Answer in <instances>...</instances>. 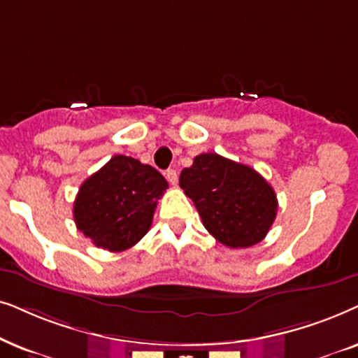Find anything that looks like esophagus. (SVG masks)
<instances>
[{
  "mask_svg": "<svg viewBox=\"0 0 358 358\" xmlns=\"http://www.w3.org/2000/svg\"><path fill=\"white\" fill-rule=\"evenodd\" d=\"M165 176H166V180H169V182H170V185L178 183V173H176V170H173V169L166 170L165 171Z\"/></svg>",
  "mask_w": 358,
  "mask_h": 358,
  "instance_id": "esophagus-1",
  "label": "esophagus"
}]
</instances>
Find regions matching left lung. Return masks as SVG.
<instances>
[{"mask_svg":"<svg viewBox=\"0 0 358 358\" xmlns=\"http://www.w3.org/2000/svg\"><path fill=\"white\" fill-rule=\"evenodd\" d=\"M180 187L209 234L231 249L259 244L276 217V194L264 176L217 154L194 157L180 173Z\"/></svg>","mask_w":358,"mask_h":358,"instance_id":"1","label":"left lung"}]
</instances>
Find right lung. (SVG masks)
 I'll return each mask as SVG.
<instances>
[{
  "label": "right lung",
  "instance_id": "obj_1",
  "mask_svg": "<svg viewBox=\"0 0 358 358\" xmlns=\"http://www.w3.org/2000/svg\"><path fill=\"white\" fill-rule=\"evenodd\" d=\"M166 188L154 166L114 155L80 187L73 203L76 227L101 249H131L150 229L157 199Z\"/></svg>",
  "mask_w": 358,
  "mask_h": 358
}]
</instances>
